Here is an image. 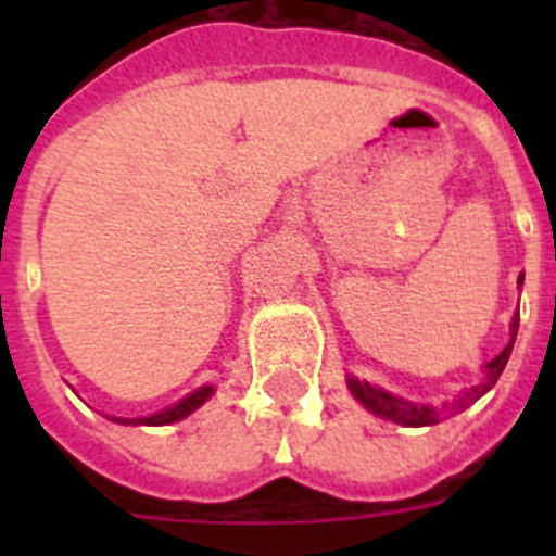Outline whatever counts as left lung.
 <instances>
[{"instance_id":"obj_1","label":"left lung","mask_w":556,"mask_h":556,"mask_svg":"<svg viewBox=\"0 0 556 556\" xmlns=\"http://www.w3.org/2000/svg\"><path fill=\"white\" fill-rule=\"evenodd\" d=\"M523 283V275L518 278V287ZM515 337H518V314L513 317V326H509V342L507 348L498 353L495 358H490L488 365H484V378H481L479 384H473L470 390H465L462 395H456L454 401H445L440 406H429V404H412V401H404V397L392 395V392L381 390V387H372L370 381H358V378L348 376V390L353 392L358 404L370 409L372 415L384 417V420H392V424H401V426H434L440 420L451 415H459L462 409H468L473 401H479L490 387H495L498 376L504 372L507 367V358L513 353L515 345Z\"/></svg>"}]
</instances>
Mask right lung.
<instances>
[{"label":"right lung","instance_id":"right-lung-1","mask_svg":"<svg viewBox=\"0 0 556 556\" xmlns=\"http://www.w3.org/2000/svg\"><path fill=\"white\" fill-rule=\"evenodd\" d=\"M211 395H214V387L205 384V387H200V390L189 392L186 397H180L178 404L166 406V409L155 412V415H150V417H111V420L113 424H122V426H169V424H178V420H184V417H189L194 409H200V406H203Z\"/></svg>","mask_w":556,"mask_h":556}]
</instances>
